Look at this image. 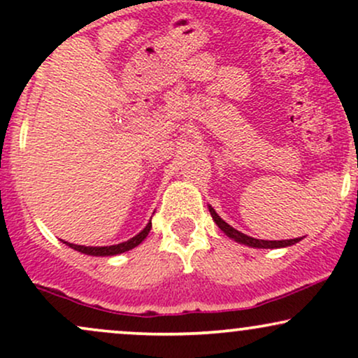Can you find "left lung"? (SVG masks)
I'll return each instance as SVG.
<instances>
[{
	"label": "left lung",
	"instance_id": "obj_1",
	"mask_svg": "<svg viewBox=\"0 0 358 358\" xmlns=\"http://www.w3.org/2000/svg\"><path fill=\"white\" fill-rule=\"evenodd\" d=\"M208 210H210V215H212L213 222H215V224L219 225V229L225 234V236L231 237V239H234L236 242H239V244L249 245V248H257V249L287 248V245H293V244H296V242L301 241V237H296V239H289V241H262V239H254V237H249V236H245V234L236 231V229L231 227V225H229L227 222L222 220L220 217H219V213L213 210L210 205H208Z\"/></svg>",
	"mask_w": 358,
	"mask_h": 358
}]
</instances>
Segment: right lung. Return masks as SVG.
<instances>
[{"instance_id":"add662e5","label":"right lung","mask_w":358,"mask_h":358,"mask_svg":"<svg viewBox=\"0 0 358 358\" xmlns=\"http://www.w3.org/2000/svg\"><path fill=\"white\" fill-rule=\"evenodd\" d=\"M150 231H151V220L148 222L146 227L143 229V231L139 232L138 236L131 237L129 241L121 242V244H116V245H104V248H90V245L71 244V242H64V244H67L69 248L79 250V252H82V254H87V256H116V254H122V252H126V250L134 249V248H136V245L141 244V242L146 239L148 232H150Z\"/></svg>"}]
</instances>
